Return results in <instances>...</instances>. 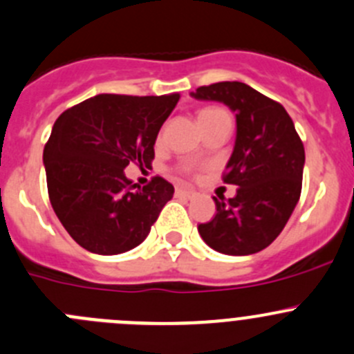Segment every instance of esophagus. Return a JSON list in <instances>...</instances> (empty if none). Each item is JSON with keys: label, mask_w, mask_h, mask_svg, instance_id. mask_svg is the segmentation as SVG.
<instances>
[{"label": "esophagus", "mask_w": 354, "mask_h": 354, "mask_svg": "<svg viewBox=\"0 0 354 354\" xmlns=\"http://www.w3.org/2000/svg\"><path fill=\"white\" fill-rule=\"evenodd\" d=\"M176 195L178 197H185V198H194L195 197V192L190 190V188H176Z\"/></svg>", "instance_id": "1"}]
</instances>
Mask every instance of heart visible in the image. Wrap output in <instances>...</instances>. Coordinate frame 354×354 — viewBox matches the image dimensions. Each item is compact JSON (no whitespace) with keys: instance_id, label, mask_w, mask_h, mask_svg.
I'll use <instances>...</instances> for the list:
<instances>
[{"instance_id":"b5f03b06","label":"heart","mask_w":354,"mask_h":354,"mask_svg":"<svg viewBox=\"0 0 354 354\" xmlns=\"http://www.w3.org/2000/svg\"><path fill=\"white\" fill-rule=\"evenodd\" d=\"M216 112H219V109H204V111H201V114H198V119L207 118V115L216 114Z\"/></svg>"}]
</instances>
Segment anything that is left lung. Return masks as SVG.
I'll use <instances>...</instances> for the list:
<instances>
[{
  "instance_id": "1",
  "label": "left lung",
  "mask_w": 354,
  "mask_h": 354,
  "mask_svg": "<svg viewBox=\"0 0 354 354\" xmlns=\"http://www.w3.org/2000/svg\"><path fill=\"white\" fill-rule=\"evenodd\" d=\"M190 95L225 104L236 121L235 145L223 180L239 190L228 201L214 197L216 216L198 225V233L221 254L259 252L280 235L299 202L303 142L286 109L245 82H216Z\"/></svg>"
}]
</instances>
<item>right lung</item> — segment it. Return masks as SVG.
<instances>
[{"label":"right lung","mask_w":354,"mask_h":354,"mask_svg":"<svg viewBox=\"0 0 354 354\" xmlns=\"http://www.w3.org/2000/svg\"><path fill=\"white\" fill-rule=\"evenodd\" d=\"M180 95H97L55 121L43 152L51 207L68 235L93 254L114 256L147 239L174 187L156 176L133 190L124 169L149 166Z\"/></svg>","instance_id":"1"}]
</instances>
